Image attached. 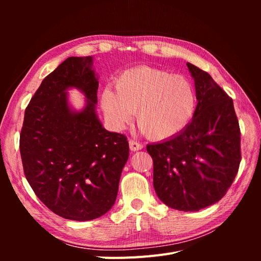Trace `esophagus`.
Returning <instances> with one entry per match:
<instances>
[{"instance_id": "1", "label": "esophagus", "mask_w": 261, "mask_h": 261, "mask_svg": "<svg viewBox=\"0 0 261 261\" xmlns=\"http://www.w3.org/2000/svg\"><path fill=\"white\" fill-rule=\"evenodd\" d=\"M143 145L141 144H139V143H137V141H135V140H129V149L132 150V151H138V150H141L143 149Z\"/></svg>"}]
</instances>
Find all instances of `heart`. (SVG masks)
I'll list each match as a JSON object with an SVG mask.
<instances>
[{"label":"heart","instance_id":"obj_1","mask_svg":"<svg viewBox=\"0 0 261 261\" xmlns=\"http://www.w3.org/2000/svg\"><path fill=\"white\" fill-rule=\"evenodd\" d=\"M100 103L115 129H123L136 111L141 132L150 139L165 140L176 136L191 122L197 99L187 78L143 65L118 75L115 90L106 87Z\"/></svg>","mask_w":261,"mask_h":261}]
</instances>
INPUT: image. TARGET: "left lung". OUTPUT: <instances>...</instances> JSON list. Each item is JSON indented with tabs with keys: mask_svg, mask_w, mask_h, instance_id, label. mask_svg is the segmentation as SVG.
Returning <instances> with one entry per match:
<instances>
[{
	"mask_svg": "<svg viewBox=\"0 0 261 261\" xmlns=\"http://www.w3.org/2000/svg\"><path fill=\"white\" fill-rule=\"evenodd\" d=\"M198 101L192 122L176 136L147 146L159 199L179 211L218 202L238 174L241 130L233 100L212 77L187 63Z\"/></svg>",
	"mask_w": 261,
	"mask_h": 261,
	"instance_id": "8db88e82",
	"label": "left lung"
}]
</instances>
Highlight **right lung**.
Wrapping results in <instances>:
<instances>
[{
  "mask_svg": "<svg viewBox=\"0 0 261 261\" xmlns=\"http://www.w3.org/2000/svg\"><path fill=\"white\" fill-rule=\"evenodd\" d=\"M93 58L70 57L42 81L25 111L19 149L35 194L55 215L97 219L113 207L129 154L123 134L107 130L96 112L99 87ZM80 90L85 106L69 105Z\"/></svg>",
  "mask_w": 261,
  "mask_h": 261,
  "instance_id": "add662e5",
  "label": "right lung"
}]
</instances>
